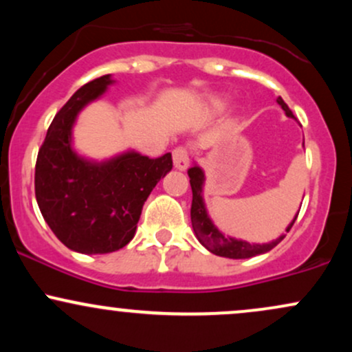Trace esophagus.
Returning <instances> with one entry per match:
<instances>
[{"mask_svg":"<svg viewBox=\"0 0 352 352\" xmlns=\"http://www.w3.org/2000/svg\"><path fill=\"white\" fill-rule=\"evenodd\" d=\"M172 157H173V165H175V168H179V170H187L190 165V157H188L187 148L177 147L175 151L172 152Z\"/></svg>","mask_w":352,"mask_h":352,"instance_id":"1","label":"esophagus"}]
</instances>
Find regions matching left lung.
<instances>
[{
  "label": "left lung",
  "mask_w": 352,
  "mask_h": 352,
  "mask_svg": "<svg viewBox=\"0 0 352 352\" xmlns=\"http://www.w3.org/2000/svg\"><path fill=\"white\" fill-rule=\"evenodd\" d=\"M276 102L280 104L283 111H285L286 117H292L294 119L293 112L289 111V107L286 106L285 100L281 98L276 99ZM305 145V142H302ZM190 177V185H192V210H190V217H192V227L195 232V236L199 238V241L208 252L218 256L232 258V260H245V258L256 256V254L268 253L270 250H273L286 235H280L276 240L270 241V243H248L245 240H238V238L227 236L223 232L217 228V225L213 223V220L210 218L207 207H205L204 200V187H205V172L199 164L193 162V167L188 170ZM300 213V212H298ZM298 213L294 215L292 223L286 227V232H289L293 227L294 220H296Z\"/></svg>",
  "instance_id": "1"
}]
</instances>
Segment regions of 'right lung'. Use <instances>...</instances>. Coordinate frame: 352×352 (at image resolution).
Returning a JSON list of instances; mask_svg holds the SVG:
<instances>
[{
    "label": "right lung",
    "instance_id": "obj_1",
    "mask_svg": "<svg viewBox=\"0 0 352 352\" xmlns=\"http://www.w3.org/2000/svg\"><path fill=\"white\" fill-rule=\"evenodd\" d=\"M112 84L106 74L78 89L52 119L36 160L34 190L43 218L67 248L82 254L124 248L135 235L147 197L172 170V153L148 159L125 151L94 160L76 151L78 116Z\"/></svg>",
    "mask_w": 352,
    "mask_h": 352
}]
</instances>
